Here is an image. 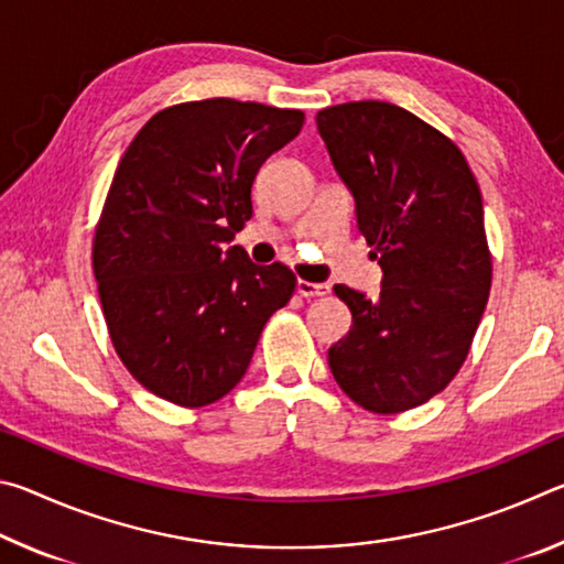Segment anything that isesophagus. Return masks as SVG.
Instances as JSON below:
<instances>
[{"instance_id": "34e87169", "label": "esophagus", "mask_w": 564, "mask_h": 564, "mask_svg": "<svg viewBox=\"0 0 564 564\" xmlns=\"http://www.w3.org/2000/svg\"><path fill=\"white\" fill-rule=\"evenodd\" d=\"M295 291H299L303 299H318V295H326L328 293V285L326 283H311V281L299 279V283H295Z\"/></svg>"}]
</instances>
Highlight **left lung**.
<instances>
[{"label":"left lung","instance_id":"1","mask_svg":"<svg viewBox=\"0 0 564 564\" xmlns=\"http://www.w3.org/2000/svg\"><path fill=\"white\" fill-rule=\"evenodd\" d=\"M316 123L383 271L376 301L333 285L352 326L328 350L330 373L370 413H400L451 383L488 305L480 188L460 149L395 104H338Z\"/></svg>","mask_w":564,"mask_h":564}]
</instances>
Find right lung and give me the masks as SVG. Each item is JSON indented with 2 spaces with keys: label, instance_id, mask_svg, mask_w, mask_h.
<instances>
[{
  "label": "right lung",
  "instance_id": "right-lung-1",
  "mask_svg": "<svg viewBox=\"0 0 564 564\" xmlns=\"http://www.w3.org/2000/svg\"><path fill=\"white\" fill-rule=\"evenodd\" d=\"M303 111L206 99L151 117L113 174L94 236V275L123 366L169 403L224 398L295 275L259 265L234 234L253 216L263 161L301 133Z\"/></svg>",
  "mask_w": 564,
  "mask_h": 564
}]
</instances>
